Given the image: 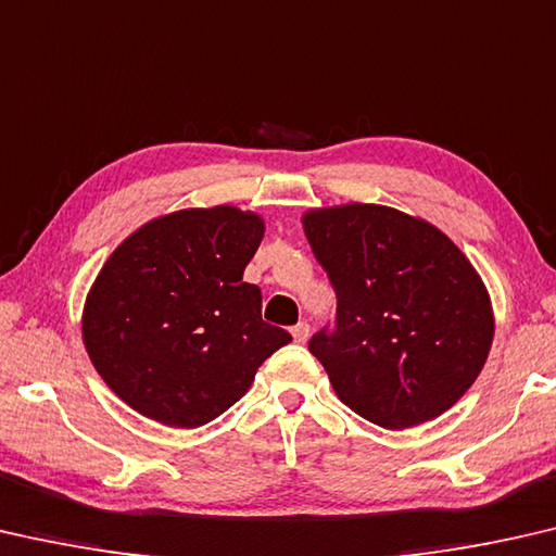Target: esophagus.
<instances>
[{"instance_id": "esophagus-1", "label": "esophagus", "mask_w": 556, "mask_h": 556, "mask_svg": "<svg viewBox=\"0 0 556 556\" xmlns=\"http://www.w3.org/2000/svg\"><path fill=\"white\" fill-rule=\"evenodd\" d=\"M290 332H293V340H295L298 344H305L307 338H311V325H307V323H298Z\"/></svg>"}]
</instances>
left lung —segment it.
Listing matches in <instances>:
<instances>
[{"label":"left lung","instance_id":"obj_1","mask_svg":"<svg viewBox=\"0 0 556 556\" xmlns=\"http://www.w3.org/2000/svg\"><path fill=\"white\" fill-rule=\"evenodd\" d=\"M303 229L338 295L307 348L354 414L391 431L441 416L488 359L493 305L478 270L424 218L381 204L311 208Z\"/></svg>","mask_w":556,"mask_h":556}]
</instances>
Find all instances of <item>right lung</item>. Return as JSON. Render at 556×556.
<instances>
[{"label":"right lung","instance_id":"obj_1","mask_svg":"<svg viewBox=\"0 0 556 556\" xmlns=\"http://www.w3.org/2000/svg\"><path fill=\"white\" fill-rule=\"evenodd\" d=\"M263 218L236 206L181 208L127 236L84 307L98 375L135 412L175 429L214 421L249 391L283 327L261 317L243 270Z\"/></svg>","mask_w":556,"mask_h":556}]
</instances>
